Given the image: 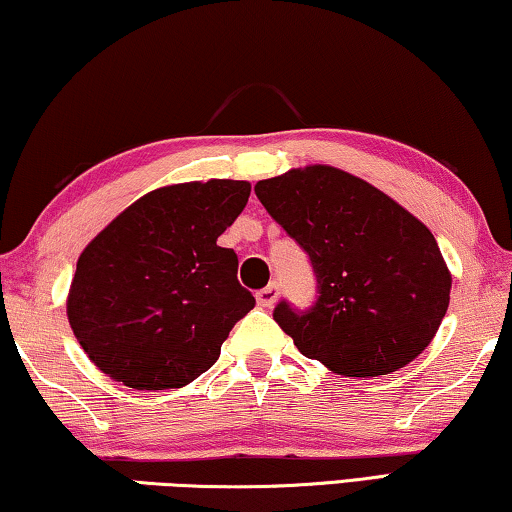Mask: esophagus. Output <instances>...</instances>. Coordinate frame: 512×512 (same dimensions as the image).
I'll use <instances>...</instances> for the list:
<instances>
[{
  "mask_svg": "<svg viewBox=\"0 0 512 512\" xmlns=\"http://www.w3.org/2000/svg\"><path fill=\"white\" fill-rule=\"evenodd\" d=\"M277 297H279V286L277 283H270V286L258 290L256 302H258V306H263V309H270V306L277 302Z\"/></svg>",
  "mask_w": 512,
  "mask_h": 512,
  "instance_id": "1",
  "label": "esophagus"
}]
</instances>
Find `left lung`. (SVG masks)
Segmentation results:
<instances>
[{
  "mask_svg": "<svg viewBox=\"0 0 512 512\" xmlns=\"http://www.w3.org/2000/svg\"><path fill=\"white\" fill-rule=\"evenodd\" d=\"M256 196L306 256L318 297L274 320L304 357L348 377L387 375L428 348L451 272L426 224L371 183L313 164L258 180Z\"/></svg>",
  "mask_w": 512,
  "mask_h": 512,
  "instance_id": "left-lung-1",
  "label": "left lung"
}]
</instances>
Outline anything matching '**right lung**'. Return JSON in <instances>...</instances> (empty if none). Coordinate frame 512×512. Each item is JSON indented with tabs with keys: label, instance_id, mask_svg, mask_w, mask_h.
<instances>
[{
	"label": "right lung",
	"instance_id": "right-lung-1",
	"mask_svg": "<svg viewBox=\"0 0 512 512\" xmlns=\"http://www.w3.org/2000/svg\"><path fill=\"white\" fill-rule=\"evenodd\" d=\"M247 180L148 192L93 238L66 302L89 359L130 389H178L215 364L254 309L238 256L217 238L249 201Z\"/></svg>",
	"mask_w": 512,
	"mask_h": 512
}]
</instances>
